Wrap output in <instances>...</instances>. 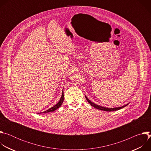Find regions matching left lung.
Returning <instances> with one entry per match:
<instances>
[{
    "instance_id": "left-lung-1",
    "label": "left lung",
    "mask_w": 151,
    "mask_h": 151,
    "mask_svg": "<svg viewBox=\"0 0 151 151\" xmlns=\"http://www.w3.org/2000/svg\"><path fill=\"white\" fill-rule=\"evenodd\" d=\"M85 98L87 100L88 102L92 106H93L94 107H95V108L97 109H99V110H101V111H108V112H112V111H118V110H119L122 108H123V107H125L126 106H127L128 104H127L125 106H123L122 107H115V108H107V107H103V106H99L96 104H94L93 103V102H91L87 97V96H85Z\"/></svg>"
}]
</instances>
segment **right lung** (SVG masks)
Returning a JSON list of instances; mask_svg holds the SVG:
<instances>
[{
    "label": "right lung",
    "instance_id": "1",
    "mask_svg": "<svg viewBox=\"0 0 151 151\" xmlns=\"http://www.w3.org/2000/svg\"><path fill=\"white\" fill-rule=\"evenodd\" d=\"M63 100H64V94H63V93H62V96H61V97L60 100V101L57 103V104H56L55 106H54L53 107H51L50 109H49L48 110L44 112V113H48V112H53L54 111H55L56 109H57L58 107H60L61 106V105L62 104L63 102ZM40 114V113H39Z\"/></svg>",
    "mask_w": 151,
    "mask_h": 151
}]
</instances>
